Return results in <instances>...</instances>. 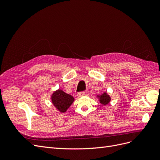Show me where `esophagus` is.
<instances>
[{
	"label": "esophagus",
	"instance_id": "obj_1",
	"mask_svg": "<svg viewBox=\"0 0 160 160\" xmlns=\"http://www.w3.org/2000/svg\"><path fill=\"white\" fill-rule=\"evenodd\" d=\"M85 95V91H81V92H79L78 94H77V95H78V97H82Z\"/></svg>",
	"mask_w": 160,
	"mask_h": 160
}]
</instances>
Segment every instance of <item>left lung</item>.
<instances>
[{
    "instance_id": "1",
    "label": "left lung",
    "mask_w": 160,
    "mask_h": 160,
    "mask_svg": "<svg viewBox=\"0 0 160 160\" xmlns=\"http://www.w3.org/2000/svg\"><path fill=\"white\" fill-rule=\"evenodd\" d=\"M100 102L101 104L103 105H107L108 103H109V102L110 101L111 99L109 98V96L107 95L106 93H104L102 95L100 96Z\"/></svg>"
}]
</instances>
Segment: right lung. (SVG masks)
<instances>
[{
	"instance_id": "1",
	"label": "right lung",
	"mask_w": 160,
	"mask_h": 160,
	"mask_svg": "<svg viewBox=\"0 0 160 160\" xmlns=\"http://www.w3.org/2000/svg\"><path fill=\"white\" fill-rule=\"evenodd\" d=\"M74 98L61 90L55 91L52 95V101L55 107L61 112L64 113L73 102Z\"/></svg>"
}]
</instances>
